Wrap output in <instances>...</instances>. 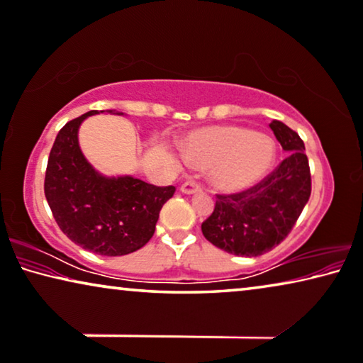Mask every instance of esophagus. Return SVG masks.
I'll list each match as a JSON object with an SVG mask.
<instances>
[{
	"label": "esophagus",
	"instance_id": "1",
	"mask_svg": "<svg viewBox=\"0 0 363 363\" xmlns=\"http://www.w3.org/2000/svg\"><path fill=\"white\" fill-rule=\"evenodd\" d=\"M182 191L185 193V194L199 193V191H203V186H201L198 182H194V180H188V182H185V183H183V185H182Z\"/></svg>",
	"mask_w": 363,
	"mask_h": 363
}]
</instances>
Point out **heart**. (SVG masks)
Listing matches in <instances>:
<instances>
[{"mask_svg": "<svg viewBox=\"0 0 363 363\" xmlns=\"http://www.w3.org/2000/svg\"><path fill=\"white\" fill-rule=\"evenodd\" d=\"M274 139L248 128L216 126L189 135L185 155L198 167H211L213 182L225 191H242L263 180L276 162Z\"/></svg>", "mask_w": 363, "mask_h": 363, "instance_id": "b5f03b06", "label": "heart"}]
</instances>
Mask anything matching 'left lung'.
I'll use <instances>...</instances> for the list:
<instances>
[{
	"label": "left lung",
	"instance_id": "1",
	"mask_svg": "<svg viewBox=\"0 0 363 363\" xmlns=\"http://www.w3.org/2000/svg\"><path fill=\"white\" fill-rule=\"evenodd\" d=\"M269 128L289 152L269 175L255 186L216 194L213 214L201 224L203 235L217 248L237 256H259L286 238L311 194V175L305 144L282 121Z\"/></svg>",
	"mask_w": 363,
	"mask_h": 363
}]
</instances>
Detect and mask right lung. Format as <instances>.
I'll return each mask as SVG.
<instances>
[{
    "mask_svg": "<svg viewBox=\"0 0 363 363\" xmlns=\"http://www.w3.org/2000/svg\"><path fill=\"white\" fill-rule=\"evenodd\" d=\"M96 113L87 111L61 128L50 150L43 188L55 220L71 242L96 255L123 256L152 238L160 209L175 186H155L133 177L108 178L94 170L81 152L77 130Z\"/></svg>",
    "mask_w": 363,
    "mask_h": 363,
    "instance_id": "obj_1",
    "label": "right lung"
}]
</instances>
